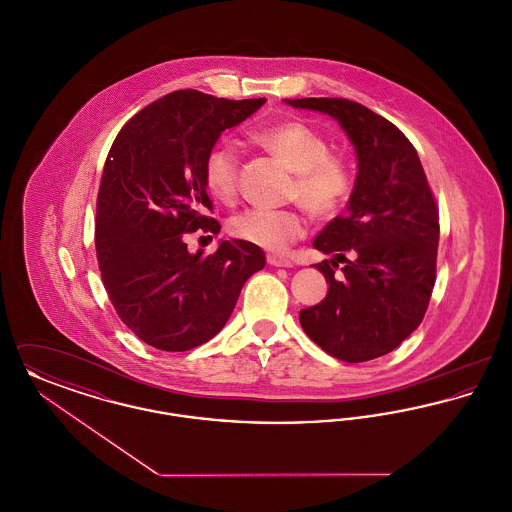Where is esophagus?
<instances>
[{"label": "esophagus", "mask_w": 512, "mask_h": 512, "mask_svg": "<svg viewBox=\"0 0 512 512\" xmlns=\"http://www.w3.org/2000/svg\"><path fill=\"white\" fill-rule=\"evenodd\" d=\"M267 263L270 267H292V261L278 253H267Z\"/></svg>", "instance_id": "34e87169"}]
</instances>
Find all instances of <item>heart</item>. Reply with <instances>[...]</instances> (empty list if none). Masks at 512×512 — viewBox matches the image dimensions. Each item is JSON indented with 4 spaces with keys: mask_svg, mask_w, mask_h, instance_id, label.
Wrapping results in <instances>:
<instances>
[{
    "mask_svg": "<svg viewBox=\"0 0 512 512\" xmlns=\"http://www.w3.org/2000/svg\"><path fill=\"white\" fill-rule=\"evenodd\" d=\"M253 142L295 172L288 197L299 201L313 217H334L355 188L351 161L330 151V140L307 122L284 121L253 134ZM209 192L232 203L240 188V157L228 142L215 144L203 159ZM307 219L299 207L249 209L228 222L232 238L270 251H282L305 234Z\"/></svg>",
    "mask_w": 512,
    "mask_h": 512,
    "instance_id": "obj_1",
    "label": "heart"
}]
</instances>
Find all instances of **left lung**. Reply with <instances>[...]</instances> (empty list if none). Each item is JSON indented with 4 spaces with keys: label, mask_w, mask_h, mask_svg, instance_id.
I'll return each mask as SVG.
<instances>
[{
    "label": "left lung",
    "mask_w": 512,
    "mask_h": 512,
    "mask_svg": "<svg viewBox=\"0 0 512 512\" xmlns=\"http://www.w3.org/2000/svg\"><path fill=\"white\" fill-rule=\"evenodd\" d=\"M288 103L334 117L357 151L359 172L347 211L313 242L336 255L317 265L328 293L301 309L299 322L328 355L365 363L401 345L426 315L436 284L438 203L416 149L393 122L349 99ZM340 262L344 268L336 277Z\"/></svg>",
    "instance_id": "1"
}]
</instances>
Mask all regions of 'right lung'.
<instances>
[{
  "mask_svg": "<svg viewBox=\"0 0 512 512\" xmlns=\"http://www.w3.org/2000/svg\"><path fill=\"white\" fill-rule=\"evenodd\" d=\"M267 99H224L178 90L126 122L99 182L96 253L117 315L161 351H188L215 338L245 280L265 267L257 245L224 240L192 255L186 234H217L203 159L220 132Z\"/></svg>",
  "mask_w": 512,
  "mask_h": 512,
  "instance_id": "obj_1",
  "label": "right lung"
}]
</instances>
